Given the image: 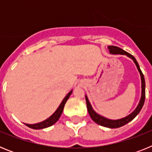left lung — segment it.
Listing matches in <instances>:
<instances>
[{"label":"left lung","mask_w":152,"mask_h":152,"mask_svg":"<svg viewBox=\"0 0 152 152\" xmlns=\"http://www.w3.org/2000/svg\"><path fill=\"white\" fill-rule=\"evenodd\" d=\"M108 49L110 51L111 54H120V55H126L128 57L131 58L133 60V61L135 62V65H136L137 68L139 70V73L141 75V79H142V96H141V100L139 102V105L136 107L135 110L130 115L127 116L126 117L123 118V119H117V120H112V119H109L107 118L103 117V116H100L98 115L97 113L94 112V110H93L92 107H91V103H90L89 100H88L87 96H85L86 99V103H87V107H88V110L90 116L91 117V119L94 120L96 123L102 126H104V127H107V128H111V129H116L119 128V127H121V126H124V125L127 124L128 123H129L130 121H132L135 116L139 113V112L142 110V107L144 105L145 103V77L144 75L142 74V71H141L140 68H139V65L137 62L136 59L132 55L129 54V52H126L123 49H120L117 46H114V45H110V46H108Z\"/></svg>","instance_id":"left-lung-1"}]
</instances>
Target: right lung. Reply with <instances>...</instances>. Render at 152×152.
<instances>
[{"label":"right lung","instance_id":"obj_1","mask_svg":"<svg viewBox=\"0 0 152 152\" xmlns=\"http://www.w3.org/2000/svg\"><path fill=\"white\" fill-rule=\"evenodd\" d=\"M72 91H71V92L68 93V95L64 98V100H62V102L61 103V104H60V106L58 107V108L56 110V112L52 114L50 117L48 118V119H45V120H44L43 122L36 123V124H25V125L27 126L28 127H29V128L33 129H41L47 128V127H49V126L55 124V123L58 120L60 116H61V113H62L63 109H64V104H65L67 100H68V98H69L70 95L72 94Z\"/></svg>","mask_w":152,"mask_h":152}]
</instances>
